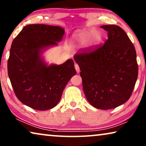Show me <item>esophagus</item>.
I'll return each mask as SVG.
<instances>
[{"label":"esophagus","instance_id":"obj_1","mask_svg":"<svg viewBox=\"0 0 146 146\" xmlns=\"http://www.w3.org/2000/svg\"><path fill=\"white\" fill-rule=\"evenodd\" d=\"M75 68H76V72L78 73H79L80 72V67H79V66H78V64H76V63L75 64Z\"/></svg>","mask_w":146,"mask_h":146}]
</instances>
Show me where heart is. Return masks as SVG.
Instances as JSON below:
<instances>
[{"mask_svg":"<svg viewBox=\"0 0 146 146\" xmlns=\"http://www.w3.org/2000/svg\"><path fill=\"white\" fill-rule=\"evenodd\" d=\"M100 34L93 29L75 34L72 38L73 42L77 44H84L86 43L89 40L94 43H97L100 40Z\"/></svg>","mask_w":146,"mask_h":146,"instance_id":"b5f03b06","label":"heart"}]
</instances>
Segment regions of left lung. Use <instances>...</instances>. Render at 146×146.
<instances>
[{
    "instance_id": "8db88e82",
    "label": "left lung",
    "mask_w": 146,
    "mask_h": 146,
    "mask_svg": "<svg viewBox=\"0 0 146 146\" xmlns=\"http://www.w3.org/2000/svg\"><path fill=\"white\" fill-rule=\"evenodd\" d=\"M104 44L85 48L74 56L80 69L83 90L92 106L115 108L128 100L133 92L138 65L136 52L126 33L117 25H104Z\"/></svg>"
}]
</instances>
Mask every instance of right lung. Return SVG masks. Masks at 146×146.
<instances>
[{
  "label": "right lung",
  "mask_w": 146,
  "mask_h": 146,
  "mask_svg": "<svg viewBox=\"0 0 146 146\" xmlns=\"http://www.w3.org/2000/svg\"><path fill=\"white\" fill-rule=\"evenodd\" d=\"M64 32L60 27L30 25L13 40L8 74L16 96L31 108L47 110L56 106L66 85L76 74L73 60L48 66L40 56L44 48L56 45Z\"/></svg>",
  "instance_id": "1"
}]
</instances>
